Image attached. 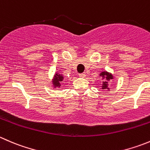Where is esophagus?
I'll return each mask as SVG.
<instances>
[{"mask_svg":"<svg viewBox=\"0 0 150 150\" xmlns=\"http://www.w3.org/2000/svg\"><path fill=\"white\" fill-rule=\"evenodd\" d=\"M78 76L80 77V78H85L86 77V74L85 73H81L78 75Z\"/></svg>","mask_w":150,"mask_h":150,"instance_id":"1","label":"esophagus"}]
</instances>
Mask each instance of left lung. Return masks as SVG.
Masks as SVG:
<instances>
[{"label": "left lung", "mask_w": 150, "mask_h": 150, "mask_svg": "<svg viewBox=\"0 0 150 150\" xmlns=\"http://www.w3.org/2000/svg\"><path fill=\"white\" fill-rule=\"evenodd\" d=\"M99 76L102 77V81H102V88L110 91V88H109L108 82L114 78V76H113L111 72H107V71L104 70V71H102V72L99 74Z\"/></svg>", "instance_id": "8db88e82"}]
</instances>
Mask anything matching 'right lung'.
<instances>
[{"label": "right lung", "mask_w": 150, "mask_h": 150, "mask_svg": "<svg viewBox=\"0 0 150 150\" xmlns=\"http://www.w3.org/2000/svg\"><path fill=\"white\" fill-rule=\"evenodd\" d=\"M64 80V75H62V74L59 73L58 72H56L55 74H54V77H53V80L51 81V83H52V86L54 87V88H59L61 87V83Z\"/></svg>", "instance_id": "right-lung-1"}]
</instances>
